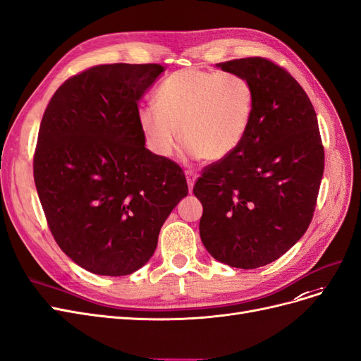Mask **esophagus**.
I'll list each match as a JSON object with an SVG mask.
<instances>
[{
  "instance_id": "34e87169",
  "label": "esophagus",
  "mask_w": 361,
  "mask_h": 361,
  "mask_svg": "<svg viewBox=\"0 0 361 361\" xmlns=\"http://www.w3.org/2000/svg\"><path fill=\"white\" fill-rule=\"evenodd\" d=\"M185 176H186V182H188V188H190V192L192 191V186H194V182L197 179V173L194 170H186L185 171Z\"/></svg>"
}]
</instances>
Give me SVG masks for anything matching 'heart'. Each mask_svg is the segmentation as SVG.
Segmentation results:
<instances>
[{"label": "heart", "mask_w": 361, "mask_h": 361, "mask_svg": "<svg viewBox=\"0 0 361 361\" xmlns=\"http://www.w3.org/2000/svg\"><path fill=\"white\" fill-rule=\"evenodd\" d=\"M252 103L250 83L238 74L186 68L170 74L158 86L157 106L140 107L137 118L149 147L158 157H170L182 137L190 154L218 161L242 142Z\"/></svg>", "instance_id": "heart-1"}]
</instances>
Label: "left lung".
<instances>
[{"mask_svg": "<svg viewBox=\"0 0 361 361\" xmlns=\"http://www.w3.org/2000/svg\"><path fill=\"white\" fill-rule=\"evenodd\" d=\"M250 83V126L234 151L203 169L194 195L203 204L200 238L224 264L257 269L306 233L324 173L317 114L291 74L266 58L216 64Z\"/></svg>", "mask_w": 361, "mask_h": 361, "instance_id": "8db88e82", "label": "left lung"}]
</instances>
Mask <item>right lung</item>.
<instances>
[{"label": "right lung", "instance_id": "1", "mask_svg": "<svg viewBox=\"0 0 361 361\" xmlns=\"http://www.w3.org/2000/svg\"><path fill=\"white\" fill-rule=\"evenodd\" d=\"M164 67L104 64L62 83L34 154L47 226L74 263L123 276L152 257L158 234L188 194L182 169L145 147L139 100Z\"/></svg>", "mask_w": 361, "mask_h": 361}]
</instances>
